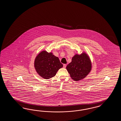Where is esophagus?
<instances>
[{
    "label": "esophagus",
    "instance_id": "34e87169",
    "mask_svg": "<svg viewBox=\"0 0 121 121\" xmlns=\"http://www.w3.org/2000/svg\"><path fill=\"white\" fill-rule=\"evenodd\" d=\"M66 64H63V68H66Z\"/></svg>",
    "mask_w": 121,
    "mask_h": 121
}]
</instances>
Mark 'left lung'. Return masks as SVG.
<instances>
[{
	"label": "left lung",
	"mask_w": 121,
	"mask_h": 121,
	"mask_svg": "<svg viewBox=\"0 0 121 121\" xmlns=\"http://www.w3.org/2000/svg\"><path fill=\"white\" fill-rule=\"evenodd\" d=\"M66 68L73 80L79 81L86 77L91 71V63L88 55L83 53L74 55Z\"/></svg>",
	"instance_id": "left-lung-1"
}]
</instances>
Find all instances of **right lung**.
<instances>
[{
	"instance_id": "add662e5",
	"label": "right lung",
	"mask_w": 121,
	"mask_h": 121,
	"mask_svg": "<svg viewBox=\"0 0 121 121\" xmlns=\"http://www.w3.org/2000/svg\"><path fill=\"white\" fill-rule=\"evenodd\" d=\"M34 65L37 72L45 79L54 77L63 66L58 57L46 51H42L37 56Z\"/></svg>"
}]
</instances>
